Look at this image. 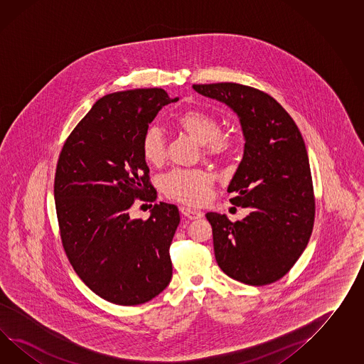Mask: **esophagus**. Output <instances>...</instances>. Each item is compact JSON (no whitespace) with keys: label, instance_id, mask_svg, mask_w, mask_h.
Listing matches in <instances>:
<instances>
[{"label":"esophagus","instance_id":"1","mask_svg":"<svg viewBox=\"0 0 364 364\" xmlns=\"http://www.w3.org/2000/svg\"><path fill=\"white\" fill-rule=\"evenodd\" d=\"M180 212H181L184 217L189 218V220H198V218H201L204 215L201 210H197V209L189 208V206H180Z\"/></svg>","mask_w":364,"mask_h":364}]
</instances>
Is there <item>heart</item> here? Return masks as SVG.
<instances>
[{
  "label": "heart",
  "mask_w": 364,
  "mask_h": 364,
  "mask_svg": "<svg viewBox=\"0 0 364 364\" xmlns=\"http://www.w3.org/2000/svg\"><path fill=\"white\" fill-rule=\"evenodd\" d=\"M176 124L197 142L204 144L205 154L214 159L229 158L235 141L221 133L220 118L203 109H191L180 114ZM141 154L147 164L159 167L166 159V141L158 127L146 129L141 139ZM214 176L205 169H172L160 178L163 193L186 204L200 205L209 197Z\"/></svg>",
  "instance_id": "1"
}]
</instances>
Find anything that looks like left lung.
<instances>
[{
  "mask_svg": "<svg viewBox=\"0 0 364 364\" xmlns=\"http://www.w3.org/2000/svg\"><path fill=\"white\" fill-rule=\"evenodd\" d=\"M197 93L226 104L240 117L243 158L231 178L230 203L250 208L242 221L206 213L222 271L248 285L282 279L311 238L316 203L301 133L275 98L235 82L197 84Z\"/></svg>",
  "mask_w": 364,
  "mask_h": 364,
  "instance_id": "8db88e82",
  "label": "left lung"
}]
</instances>
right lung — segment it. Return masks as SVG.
Returning a JSON list of instances; mask_svg holds the SVG:
<instances>
[{
    "mask_svg": "<svg viewBox=\"0 0 364 364\" xmlns=\"http://www.w3.org/2000/svg\"><path fill=\"white\" fill-rule=\"evenodd\" d=\"M178 100L161 88L107 95L59 155L53 196L63 247L87 287L117 305L150 301L172 277L178 206L155 204L147 220L132 218L130 209L135 198H156L141 139L160 109Z\"/></svg>",
    "mask_w": 364,
    "mask_h": 364,
    "instance_id": "obj_1",
    "label": "right lung"
}]
</instances>
